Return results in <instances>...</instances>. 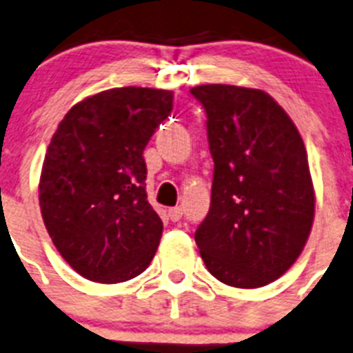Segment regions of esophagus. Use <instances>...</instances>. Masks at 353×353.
<instances>
[{"label":"esophagus","instance_id":"obj_1","mask_svg":"<svg viewBox=\"0 0 353 353\" xmlns=\"http://www.w3.org/2000/svg\"><path fill=\"white\" fill-rule=\"evenodd\" d=\"M168 217H170L172 222H177L183 217V208L181 206H176V208L168 210Z\"/></svg>","mask_w":353,"mask_h":353}]
</instances>
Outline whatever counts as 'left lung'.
I'll return each instance as SVG.
<instances>
[{
    "label": "left lung",
    "instance_id": "1",
    "mask_svg": "<svg viewBox=\"0 0 353 353\" xmlns=\"http://www.w3.org/2000/svg\"><path fill=\"white\" fill-rule=\"evenodd\" d=\"M190 93L206 111L213 185L195 232L219 282L256 289L280 278L303 251L316 194L300 132L262 90L204 84Z\"/></svg>",
    "mask_w": 353,
    "mask_h": 353
}]
</instances>
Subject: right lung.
I'll use <instances>...</instances> for the list:
<instances>
[{
	"mask_svg": "<svg viewBox=\"0 0 353 353\" xmlns=\"http://www.w3.org/2000/svg\"><path fill=\"white\" fill-rule=\"evenodd\" d=\"M174 93L114 88L75 103L52 136L39 179L44 226L81 276L120 283L149 268L163 222L147 201L143 150Z\"/></svg>",
	"mask_w": 353,
	"mask_h": 353,
	"instance_id": "1",
	"label": "right lung"
}]
</instances>
